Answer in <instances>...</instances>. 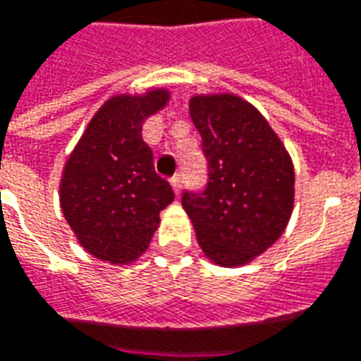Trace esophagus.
<instances>
[{
	"label": "esophagus",
	"mask_w": 361,
	"mask_h": 361,
	"mask_svg": "<svg viewBox=\"0 0 361 361\" xmlns=\"http://www.w3.org/2000/svg\"><path fill=\"white\" fill-rule=\"evenodd\" d=\"M181 185H183V178H181V173H176L173 178H171V188L176 193H180Z\"/></svg>",
	"instance_id": "obj_1"
}]
</instances>
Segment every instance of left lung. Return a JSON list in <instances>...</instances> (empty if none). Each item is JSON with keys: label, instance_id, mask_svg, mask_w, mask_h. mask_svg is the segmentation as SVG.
I'll return each mask as SVG.
<instances>
[{"label": "left lung", "instance_id": "8db88e82", "mask_svg": "<svg viewBox=\"0 0 361 361\" xmlns=\"http://www.w3.org/2000/svg\"><path fill=\"white\" fill-rule=\"evenodd\" d=\"M190 114L200 130L207 181L201 190L183 191L181 205L212 261L249 263L288 223L293 161L267 120L239 97H193Z\"/></svg>", "mask_w": 361, "mask_h": 361}]
</instances>
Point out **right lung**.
I'll return each mask as SVG.
<instances>
[{
	"label": "right lung",
	"mask_w": 361,
	"mask_h": 361,
	"mask_svg": "<svg viewBox=\"0 0 361 361\" xmlns=\"http://www.w3.org/2000/svg\"><path fill=\"white\" fill-rule=\"evenodd\" d=\"M166 102V90L110 98L67 160L61 207L78 243L102 261L138 259L160 212L176 197L170 181L154 170V152L142 140L144 120Z\"/></svg>",
	"instance_id": "obj_1"
}]
</instances>
